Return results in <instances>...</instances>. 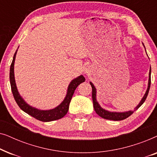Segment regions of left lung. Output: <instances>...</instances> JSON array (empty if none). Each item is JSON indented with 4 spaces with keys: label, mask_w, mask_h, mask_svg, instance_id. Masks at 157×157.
<instances>
[{
    "label": "left lung",
    "mask_w": 157,
    "mask_h": 157,
    "mask_svg": "<svg viewBox=\"0 0 157 157\" xmlns=\"http://www.w3.org/2000/svg\"><path fill=\"white\" fill-rule=\"evenodd\" d=\"M90 84L92 88V99H93V104H94V108L95 110L96 113L101 117V118H104L105 119H109V120H113V121H121V120H124L130 117L135 111L137 110L141 105L144 104V102L145 101L146 98H147L148 94H149L150 86H151V67H150L149 70V83H148V88L147 91L142 98V99L141 100V101L138 104L136 108L134 109V111H125V112H111V111H106L105 109H102L97 101H96V89L95 86H94L93 83L90 82Z\"/></svg>",
    "instance_id": "obj_1"
}]
</instances>
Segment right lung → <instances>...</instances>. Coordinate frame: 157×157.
Returning <instances> with one entry per match:
<instances>
[{"mask_svg":"<svg viewBox=\"0 0 157 157\" xmlns=\"http://www.w3.org/2000/svg\"><path fill=\"white\" fill-rule=\"evenodd\" d=\"M16 53L17 51L13 56V59L10 68V83L13 95L15 101H16L17 104L18 105V106L24 112L27 113L28 114L31 115V117H34L35 119L44 122L55 121V120L63 118L68 112V108H69V104L72 96L74 95L75 90L80 83L85 81L84 77L82 75H81V76L71 81V82L68 85L67 94H66L65 98H64L63 102H61V104L59 105L57 107H56L55 109H50V110H39V109L29 106L20 96L18 89H17L14 77V62L15 59H16Z\"/></svg>","mask_w":157,"mask_h":157,"instance_id":"1","label":"right lung"}]
</instances>
